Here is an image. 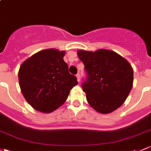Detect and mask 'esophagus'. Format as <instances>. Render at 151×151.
Listing matches in <instances>:
<instances>
[{
    "label": "esophagus",
    "instance_id": "1",
    "mask_svg": "<svg viewBox=\"0 0 151 151\" xmlns=\"http://www.w3.org/2000/svg\"><path fill=\"white\" fill-rule=\"evenodd\" d=\"M76 77H77V81H78V82H80V73H77V74H76Z\"/></svg>",
    "mask_w": 151,
    "mask_h": 151
}]
</instances>
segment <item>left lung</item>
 <instances>
[{
    "label": "left lung",
    "instance_id": "left-lung-1",
    "mask_svg": "<svg viewBox=\"0 0 151 151\" xmlns=\"http://www.w3.org/2000/svg\"><path fill=\"white\" fill-rule=\"evenodd\" d=\"M86 77L82 84L87 101L97 111L109 114L122 106L132 88L133 69L112 50H79Z\"/></svg>",
    "mask_w": 151,
    "mask_h": 151
}]
</instances>
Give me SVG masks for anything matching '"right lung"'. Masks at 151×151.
Wrapping results in <instances>:
<instances>
[{"instance_id": "obj_1", "label": "right lung", "mask_w": 151, "mask_h": 151, "mask_svg": "<svg viewBox=\"0 0 151 151\" xmlns=\"http://www.w3.org/2000/svg\"><path fill=\"white\" fill-rule=\"evenodd\" d=\"M64 51L41 50L20 66L19 81L22 93L31 106L50 113L66 101L69 92L78 84L63 61Z\"/></svg>"}]
</instances>
